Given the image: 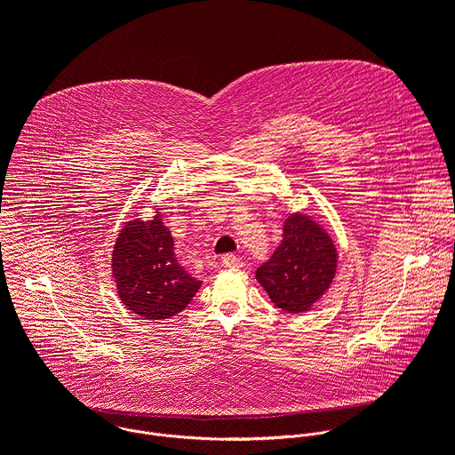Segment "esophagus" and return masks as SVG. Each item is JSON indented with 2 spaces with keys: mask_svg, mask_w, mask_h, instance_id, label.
Listing matches in <instances>:
<instances>
[{
  "mask_svg": "<svg viewBox=\"0 0 455 455\" xmlns=\"http://www.w3.org/2000/svg\"><path fill=\"white\" fill-rule=\"evenodd\" d=\"M221 266L223 267H228V269H232V267H243V260L237 257V255H232V253H227V255H223V259H221Z\"/></svg>",
  "mask_w": 455,
  "mask_h": 455,
  "instance_id": "34e87169",
  "label": "esophagus"
}]
</instances>
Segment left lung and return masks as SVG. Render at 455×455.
I'll return each instance as SVG.
<instances>
[{"mask_svg":"<svg viewBox=\"0 0 455 455\" xmlns=\"http://www.w3.org/2000/svg\"><path fill=\"white\" fill-rule=\"evenodd\" d=\"M337 259L330 234L310 216L294 212L283 223L280 246L255 276L278 308L301 314L330 289L337 273Z\"/></svg>","mask_w":455,"mask_h":455,"instance_id":"1","label":"left lung"}]
</instances>
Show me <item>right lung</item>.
Instances as JSON below:
<instances>
[{"mask_svg":"<svg viewBox=\"0 0 455 455\" xmlns=\"http://www.w3.org/2000/svg\"><path fill=\"white\" fill-rule=\"evenodd\" d=\"M111 271L120 301L150 321L182 312L202 285L179 264L159 212L150 221L136 218L124 225L113 246Z\"/></svg>","mask_w":455,"mask_h":455,"instance_id":"right-lung-1","label":"right lung"}]
</instances>
